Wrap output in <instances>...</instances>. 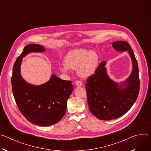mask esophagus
<instances>
[{
    "mask_svg": "<svg viewBox=\"0 0 151 151\" xmlns=\"http://www.w3.org/2000/svg\"><path fill=\"white\" fill-rule=\"evenodd\" d=\"M75 84L76 86H78V87H81V86H82V83L79 81H77L76 82H75Z\"/></svg>",
    "mask_w": 151,
    "mask_h": 151,
    "instance_id": "esophagus-1",
    "label": "esophagus"
}]
</instances>
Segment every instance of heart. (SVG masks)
I'll return each instance as SVG.
<instances>
[{"instance_id": "heart-1", "label": "heart", "mask_w": 151, "mask_h": 151, "mask_svg": "<svg viewBox=\"0 0 151 151\" xmlns=\"http://www.w3.org/2000/svg\"><path fill=\"white\" fill-rule=\"evenodd\" d=\"M99 60V55L94 50L76 49L67 54L64 59L65 64H61L59 68L64 73L68 72L69 69L77 70V73L80 77L87 78L95 72Z\"/></svg>"}]
</instances>
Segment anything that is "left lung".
I'll return each mask as SVG.
<instances>
[{
	"mask_svg": "<svg viewBox=\"0 0 151 151\" xmlns=\"http://www.w3.org/2000/svg\"><path fill=\"white\" fill-rule=\"evenodd\" d=\"M112 47L118 52L127 51L132 61V71L124 81L118 83L107 73L106 62L103 61L86 83L88 105L91 114L101 120L118 118L128 112L139 93V68L133 51L127 42L115 41Z\"/></svg>",
	"mask_w": 151,
	"mask_h": 151,
	"instance_id": "1",
	"label": "left lung"
}]
</instances>
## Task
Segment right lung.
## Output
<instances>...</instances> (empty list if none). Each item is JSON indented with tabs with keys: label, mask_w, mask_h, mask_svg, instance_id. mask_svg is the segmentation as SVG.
I'll return each instance as SVG.
<instances>
[{
	"label": "right lung",
	"mask_w": 151,
	"mask_h": 151,
	"mask_svg": "<svg viewBox=\"0 0 151 151\" xmlns=\"http://www.w3.org/2000/svg\"><path fill=\"white\" fill-rule=\"evenodd\" d=\"M38 44H29L17 58L11 78L15 100L21 113L30 122L50 126L60 121L67 109V101L73 90L72 81L62 80L52 74L50 80L40 85L27 82L21 75L23 58L30 52H44Z\"/></svg>",
	"instance_id": "1"
}]
</instances>
